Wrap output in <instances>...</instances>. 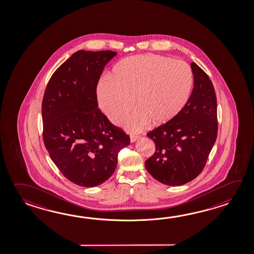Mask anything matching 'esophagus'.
I'll list each match as a JSON object with an SVG mask.
<instances>
[{
	"label": "esophagus",
	"instance_id": "1",
	"mask_svg": "<svg viewBox=\"0 0 254 254\" xmlns=\"http://www.w3.org/2000/svg\"><path fill=\"white\" fill-rule=\"evenodd\" d=\"M137 139H138V135H134V134H131V135H130V141H131V143H134Z\"/></svg>",
	"mask_w": 254,
	"mask_h": 254
}]
</instances>
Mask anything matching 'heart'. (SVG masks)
Masks as SVG:
<instances>
[{
	"label": "heart",
	"instance_id": "heart-1",
	"mask_svg": "<svg viewBox=\"0 0 254 254\" xmlns=\"http://www.w3.org/2000/svg\"><path fill=\"white\" fill-rule=\"evenodd\" d=\"M191 68L183 61L159 55L126 58L115 67L114 77L104 75L97 87L99 105L107 118L119 123L134 105L124 121L131 131L142 129L151 122H170L187 104L191 93Z\"/></svg>",
	"mask_w": 254,
	"mask_h": 254
}]
</instances>
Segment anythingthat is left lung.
Listing matches in <instances>:
<instances>
[{"label": "left lung", "mask_w": 254, "mask_h": 254, "mask_svg": "<svg viewBox=\"0 0 254 254\" xmlns=\"http://www.w3.org/2000/svg\"><path fill=\"white\" fill-rule=\"evenodd\" d=\"M194 87L187 104L173 120L147 133L155 152L145 168L155 180L180 186L197 177L217 136V104L209 77L191 63Z\"/></svg>", "instance_id": "left-lung-1"}]
</instances>
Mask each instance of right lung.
Here are the masks:
<instances>
[{
  "instance_id": "right-lung-1",
  "label": "right lung",
  "mask_w": 254,
  "mask_h": 254,
  "mask_svg": "<svg viewBox=\"0 0 254 254\" xmlns=\"http://www.w3.org/2000/svg\"><path fill=\"white\" fill-rule=\"evenodd\" d=\"M117 52L79 50L48 81L42 101L43 140L63 175L82 187H95L115 172L119 152L129 135L111 124L97 101V84Z\"/></svg>"
}]
</instances>
